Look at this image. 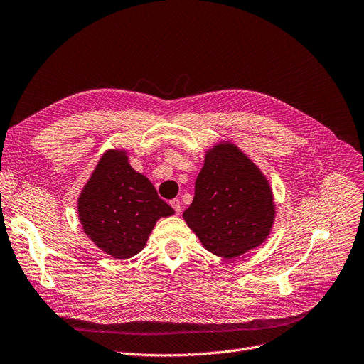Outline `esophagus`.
<instances>
[{
    "label": "esophagus",
    "instance_id": "obj_1",
    "mask_svg": "<svg viewBox=\"0 0 364 364\" xmlns=\"http://www.w3.org/2000/svg\"><path fill=\"white\" fill-rule=\"evenodd\" d=\"M170 205L173 207V210L176 212V215H179L181 212H182V207H181V201L178 200V198H175V200H171L170 201Z\"/></svg>",
    "mask_w": 364,
    "mask_h": 364
}]
</instances>
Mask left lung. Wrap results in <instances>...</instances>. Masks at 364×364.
<instances>
[{
    "label": "left lung",
    "mask_w": 364,
    "mask_h": 364,
    "mask_svg": "<svg viewBox=\"0 0 364 364\" xmlns=\"http://www.w3.org/2000/svg\"><path fill=\"white\" fill-rule=\"evenodd\" d=\"M274 215L269 183L250 159L232 144L207 151L194 200L183 212L207 250L231 259L261 246Z\"/></svg>",
    "instance_id": "obj_1"
}]
</instances>
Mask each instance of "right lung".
<instances>
[{
    "instance_id": "1",
    "label": "right lung",
    "mask_w": 364,
    "mask_h": 364,
    "mask_svg": "<svg viewBox=\"0 0 364 364\" xmlns=\"http://www.w3.org/2000/svg\"><path fill=\"white\" fill-rule=\"evenodd\" d=\"M173 213L149 179L133 170L126 152L118 149L102 155L78 198L84 232L115 259L139 253L155 222Z\"/></svg>"
}]
</instances>
